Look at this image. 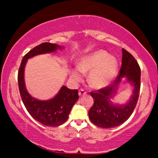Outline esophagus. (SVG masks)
Masks as SVG:
<instances>
[{"instance_id":"34e87169","label":"esophagus","mask_w":158,"mask_h":158,"mask_svg":"<svg viewBox=\"0 0 158 158\" xmlns=\"http://www.w3.org/2000/svg\"><path fill=\"white\" fill-rule=\"evenodd\" d=\"M86 94H87V93H86V91H85V90H84L83 89L79 90L78 94H79L80 96H84V95H85Z\"/></svg>"}]
</instances>
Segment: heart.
Wrapping results in <instances>:
<instances>
[{
	"label": "heart",
	"mask_w": 158,
	"mask_h": 158,
	"mask_svg": "<svg viewBox=\"0 0 158 158\" xmlns=\"http://www.w3.org/2000/svg\"><path fill=\"white\" fill-rule=\"evenodd\" d=\"M118 70V62L114 56L106 51L98 50L83 56L77 63V68L71 70L74 81H81L83 73H88V83L93 88L101 89L109 86L114 81Z\"/></svg>",
	"instance_id": "obj_1"
}]
</instances>
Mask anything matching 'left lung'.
Masks as SVG:
<instances>
[{
    "instance_id": "left-lung-1",
    "label": "left lung",
    "mask_w": 158,
    "mask_h": 158,
    "mask_svg": "<svg viewBox=\"0 0 158 158\" xmlns=\"http://www.w3.org/2000/svg\"><path fill=\"white\" fill-rule=\"evenodd\" d=\"M122 63L118 76L111 85L97 91L90 92L94 103L88 112L90 120L101 128H113L124 123L135 110L140 90L141 70L135 57L122 49ZM123 77L133 87V95L124 105L111 102Z\"/></svg>"
}]
</instances>
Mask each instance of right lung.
<instances>
[{"instance_id":"right-lung-1","label":"right lung","mask_w":158,"mask_h":158,"mask_svg":"<svg viewBox=\"0 0 158 158\" xmlns=\"http://www.w3.org/2000/svg\"><path fill=\"white\" fill-rule=\"evenodd\" d=\"M63 47L56 44L44 42L36 46L25 55L18 73V83L21 99L26 109L34 119L44 126L58 127L66 122L75 102L78 100L77 89L70 90L62 86L54 98L46 101L38 100L27 91L24 81V69L27 60L34 56L54 52Z\"/></svg>"}]
</instances>
